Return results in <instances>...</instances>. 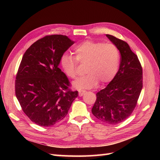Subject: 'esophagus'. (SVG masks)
Returning <instances> with one entry per match:
<instances>
[{"label":"esophagus","instance_id":"obj_1","mask_svg":"<svg viewBox=\"0 0 160 160\" xmlns=\"http://www.w3.org/2000/svg\"><path fill=\"white\" fill-rule=\"evenodd\" d=\"M85 93H86V91H85V90H79V95L80 97H82Z\"/></svg>","mask_w":160,"mask_h":160}]
</instances>
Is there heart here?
I'll list each match as a JSON object with an SVG mask.
<instances>
[{"label":"heart","mask_w":160,"mask_h":160,"mask_svg":"<svg viewBox=\"0 0 160 160\" xmlns=\"http://www.w3.org/2000/svg\"><path fill=\"white\" fill-rule=\"evenodd\" d=\"M75 58L67 54L61 58V65L67 77L75 79L77 75L78 62L87 64V75L72 83L74 88L89 89L101 83H109L117 74L119 67V50L112 43L85 41L77 45L74 50Z\"/></svg>","instance_id":"obj_1"}]
</instances>
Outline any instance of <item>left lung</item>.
<instances>
[{
    "instance_id": "obj_1",
    "label": "left lung",
    "mask_w": 160,
    "mask_h": 160,
    "mask_svg": "<svg viewBox=\"0 0 160 160\" xmlns=\"http://www.w3.org/2000/svg\"><path fill=\"white\" fill-rule=\"evenodd\" d=\"M121 54L119 69L106 88L97 95L91 112L101 122L115 125L132 113L143 87L142 68L138 56L126 42L106 35Z\"/></svg>"
}]
</instances>
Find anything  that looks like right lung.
<instances>
[{
    "label": "right lung",
    "instance_id": "obj_1",
    "mask_svg": "<svg viewBox=\"0 0 160 160\" xmlns=\"http://www.w3.org/2000/svg\"><path fill=\"white\" fill-rule=\"evenodd\" d=\"M74 44L61 35L37 41L24 54L15 81V93L22 109L32 122L49 127L63 119L78 91L59 68L61 58Z\"/></svg>",
    "mask_w": 160,
    "mask_h": 160
}]
</instances>
